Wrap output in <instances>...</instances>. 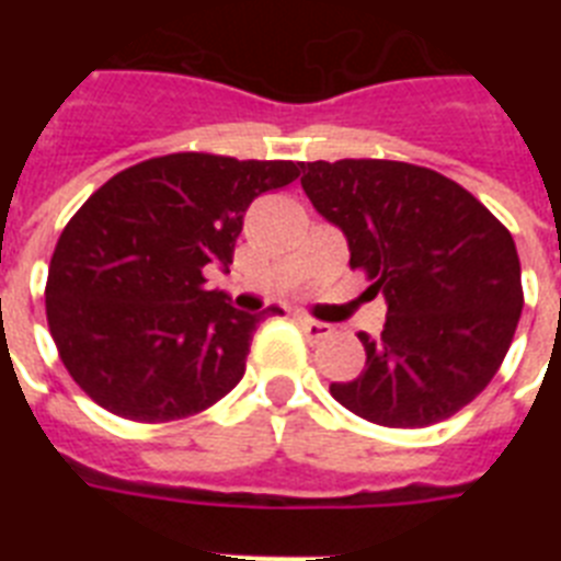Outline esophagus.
<instances>
[{
	"mask_svg": "<svg viewBox=\"0 0 561 561\" xmlns=\"http://www.w3.org/2000/svg\"><path fill=\"white\" fill-rule=\"evenodd\" d=\"M297 323L302 325V332L308 334V341H323V337L332 334V325L320 323V320H314V317L308 314H297Z\"/></svg>",
	"mask_w": 561,
	"mask_h": 561,
	"instance_id": "obj_1",
	"label": "esophagus"
}]
</instances>
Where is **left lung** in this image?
Wrapping results in <instances>:
<instances>
[{
	"mask_svg": "<svg viewBox=\"0 0 561 561\" xmlns=\"http://www.w3.org/2000/svg\"><path fill=\"white\" fill-rule=\"evenodd\" d=\"M314 209L346 232L350 267L387 299L367 367L329 390L383 427H427L474 401L504 364L522 317L510 229L439 171L396 160L302 165Z\"/></svg>",
	"mask_w": 561,
	"mask_h": 561,
	"instance_id": "left-lung-1",
	"label": "left lung"
}]
</instances>
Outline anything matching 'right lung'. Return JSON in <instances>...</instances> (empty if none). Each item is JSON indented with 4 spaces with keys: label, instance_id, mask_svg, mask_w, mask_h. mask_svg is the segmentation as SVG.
Here are the masks:
<instances>
[{
    "label": "right lung",
    "instance_id": "add662e5",
    "mask_svg": "<svg viewBox=\"0 0 561 561\" xmlns=\"http://www.w3.org/2000/svg\"><path fill=\"white\" fill-rule=\"evenodd\" d=\"M302 162L183 151L118 171L57 238L46 279L48 332L72 381L130 422L211 408L244 375L255 325L206 288L232 264L247 206L299 178Z\"/></svg>",
    "mask_w": 561,
    "mask_h": 561
}]
</instances>
